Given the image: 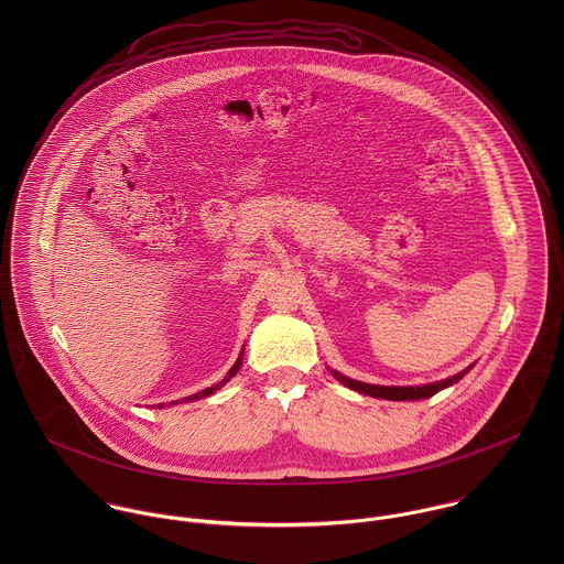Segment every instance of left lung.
I'll return each instance as SVG.
<instances>
[{"label": "left lung", "instance_id": "obj_1", "mask_svg": "<svg viewBox=\"0 0 564 564\" xmlns=\"http://www.w3.org/2000/svg\"><path fill=\"white\" fill-rule=\"evenodd\" d=\"M469 369H471V367H469ZM469 369H465L463 373H456L454 378H447V380L436 382V384H425V387H376V384H365V382L349 380V378H345V376H340V373H336V371H332V373H334V378H336L338 382H343L345 387H349V389H354V391H358V393H362V395L382 398V400H393V402H403V400L432 398V395H436L438 391H443V389L456 384Z\"/></svg>", "mask_w": 564, "mask_h": 564}]
</instances>
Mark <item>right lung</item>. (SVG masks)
I'll return each mask as SVG.
<instances>
[{"label": "right lung", "mask_w": 564, "mask_h": 564, "mask_svg": "<svg viewBox=\"0 0 564 564\" xmlns=\"http://www.w3.org/2000/svg\"><path fill=\"white\" fill-rule=\"evenodd\" d=\"M241 358H239V360H237V362H235V367H232V369H230V371H228V376H226V378H224V380H221V382H219V384H215V387H210V389H204V391H202V393H197V395H191V398H188V400H199V398H208V395H213V393H215V391H219V389H221V387H224V384H226V382H228V380H230V378H232V376H235V373H237V371H239V367H241Z\"/></svg>", "instance_id": "1"}]
</instances>
